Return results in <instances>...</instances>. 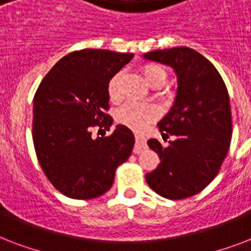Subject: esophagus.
Returning <instances> with one entry per match:
<instances>
[{"mask_svg":"<svg viewBox=\"0 0 251 251\" xmlns=\"http://www.w3.org/2000/svg\"><path fill=\"white\" fill-rule=\"evenodd\" d=\"M146 138L139 135V134H135V147H134V152L139 153L142 152L143 150L147 149V143H146Z\"/></svg>","mask_w":251,"mask_h":251,"instance_id":"34e87169","label":"esophagus"}]
</instances>
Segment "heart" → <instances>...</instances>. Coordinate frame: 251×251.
Returning <instances> with one entry per match:
<instances>
[{"instance_id":"b5f03b06","label":"heart","mask_w":251,"mask_h":251,"mask_svg":"<svg viewBox=\"0 0 251 251\" xmlns=\"http://www.w3.org/2000/svg\"><path fill=\"white\" fill-rule=\"evenodd\" d=\"M142 72L150 86H152L156 82H164L165 79L164 69L157 65H145ZM121 79L122 73H116L108 83V95L110 100L113 101H118L121 99ZM156 117L157 109L155 106L141 104V102H127L118 109L117 116H116L120 124L135 131H143L149 126L150 122Z\"/></svg>"}]
</instances>
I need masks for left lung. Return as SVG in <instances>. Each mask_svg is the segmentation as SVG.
I'll return each instance as SVG.
<instances>
[{"instance_id":"left-lung-1","label":"left lung","mask_w":251,"mask_h":251,"mask_svg":"<svg viewBox=\"0 0 251 251\" xmlns=\"http://www.w3.org/2000/svg\"><path fill=\"white\" fill-rule=\"evenodd\" d=\"M143 58L171 66L177 75V96L157 126L167 147L150 139L160 157L146 181L168 199H183L202 191L219 173L232 139L229 95L222 75L201 53L176 47L143 54Z\"/></svg>"}]
</instances>
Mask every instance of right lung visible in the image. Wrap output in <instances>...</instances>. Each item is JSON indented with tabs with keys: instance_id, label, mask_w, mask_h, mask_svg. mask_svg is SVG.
<instances>
[{
	"instance_id": "right-lung-1",
	"label": "right lung",
	"mask_w": 251,
	"mask_h": 251,
	"mask_svg": "<svg viewBox=\"0 0 251 251\" xmlns=\"http://www.w3.org/2000/svg\"><path fill=\"white\" fill-rule=\"evenodd\" d=\"M133 53L83 49L69 53L41 80L33 98L32 138L37 160L53 186L73 199H92L109 190L114 172L129 159L133 131L117 125L109 137L92 138L95 126L113 118L108 83Z\"/></svg>"
}]
</instances>
